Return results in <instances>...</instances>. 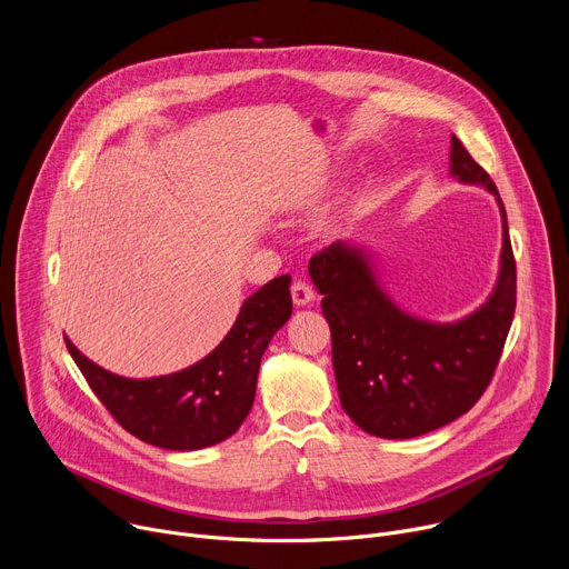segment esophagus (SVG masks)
<instances>
[{"label": "esophagus", "mask_w": 569, "mask_h": 569, "mask_svg": "<svg viewBox=\"0 0 569 569\" xmlns=\"http://www.w3.org/2000/svg\"><path fill=\"white\" fill-rule=\"evenodd\" d=\"M290 290H292V301L297 306H308L315 299V292H312V288L306 281H295Z\"/></svg>", "instance_id": "1"}]
</instances>
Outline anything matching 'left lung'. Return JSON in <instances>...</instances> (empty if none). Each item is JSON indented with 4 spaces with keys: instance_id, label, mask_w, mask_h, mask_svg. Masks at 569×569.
Wrapping results in <instances>:
<instances>
[{
    "instance_id": "obj_1",
    "label": "left lung",
    "mask_w": 569,
    "mask_h": 569,
    "mask_svg": "<svg viewBox=\"0 0 569 569\" xmlns=\"http://www.w3.org/2000/svg\"><path fill=\"white\" fill-rule=\"evenodd\" d=\"M450 173L491 191L502 213L500 277L468 317L435 323L400 310L380 288L369 254L347 240L331 242L308 263L331 327L340 402L373 437L412 439L466 415L489 387L511 329L516 259L502 198L455 134Z\"/></svg>"
}]
</instances>
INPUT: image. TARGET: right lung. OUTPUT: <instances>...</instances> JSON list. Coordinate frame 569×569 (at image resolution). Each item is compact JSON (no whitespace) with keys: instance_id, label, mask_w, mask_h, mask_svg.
<instances>
[{"instance_id":"1","label":"right lung","mask_w":569,"mask_h":569,"mask_svg":"<svg viewBox=\"0 0 569 569\" xmlns=\"http://www.w3.org/2000/svg\"><path fill=\"white\" fill-rule=\"evenodd\" d=\"M292 315L290 277L242 301L224 340L200 362L169 376L123 378L64 345L114 421L164 450H200L231 437L252 410L261 358Z\"/></svg>"}]
</instances>
